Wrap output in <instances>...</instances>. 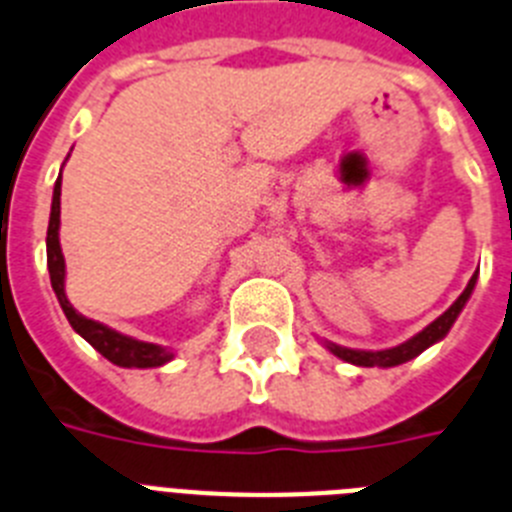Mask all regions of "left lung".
<instances>
[{"label": "left lung", "mask_w": 512, "mask_h": 512, "mask_svg": "<svg viewBox=\"0 0 512 512\" xmlns=\"http://www.w3.org/2000/svg\"><path fill=\"white\" fill-rule=\"evenodd\" d=\"M474 283H477V273L471 275L469 286L464 288V293H461L459 299L453 301V304L448 306L446 311H443L441 317L435 319V322H430L422 332H417L412 340L397 345V348H389V350H353V348H342V345H335V342H327V348H330L332 355L342 358V361L353 363V366H366V368H373V366L391 368V366H399V363L412 361L415 355H420L422 350H428L433 342L443 340V337L448 335V330L453 327L456 317L461 314V309L466 306V301H469L471 291H474Z\"/></svg>", "instance_id": "obj_1"}]
</instances>
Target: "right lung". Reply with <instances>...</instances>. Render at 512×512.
Returning a JSON list of instances; mask_svg holds the SVG:
<instances>
[{"label":"right lung","instance_id":"right-lung-1","mask_svg":"<svg viewBox=\"0 0 512 512\" xmlns=\"http://www.w3.org/2000/svg\"><path fill=\"white\" fill-rule=\"evenodd\" d=\"M59 224H61V175L53 185V203H51V221H48V237H46V255H48V273H51V286L56 299H59L61 309H64L66 319L84 340L90 342L92 348L100 355H105L110 363L123 368H157L172 361V350L154 345V342H141L133 337L121 335V332L110 330L105 324L95 322V319L82 317L74 306L69 304L64 291V255H61L59 244Z\"/></svg>","mask_w":512,"mask_h":512}]
</instances>
